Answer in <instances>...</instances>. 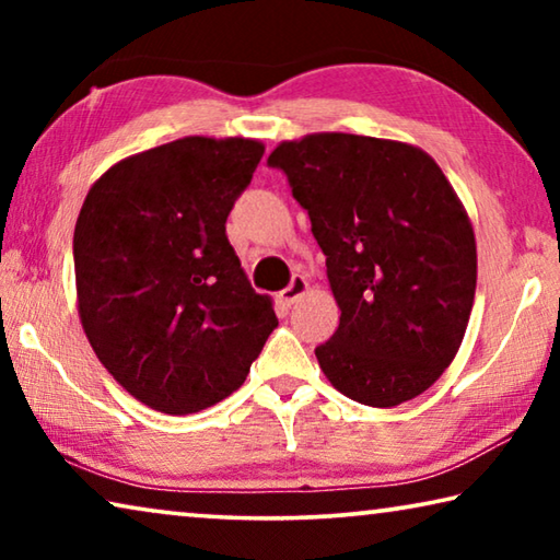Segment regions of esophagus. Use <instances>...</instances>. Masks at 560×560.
I'll return each mask as SVG.
<instances>
[{"instance_id": "1", "label": "esophagus", "mask_w": 560, "mask_h": 560, "mask_svg": "<svg viewBox=\"0 0 560 560\" xmlns=\"http://www.w3.org/2000/svg\"><path fill=\"white\" fill-rule=\"evenodd\" d=\"M308 293V281H306V277H293L291 279V283L287 289H283L279 296H281V301L287 303V306H291V303H296L301 296H306Z\"/></svg>"}]
</instances>
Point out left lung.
Returning a JSON list of instances; mask_svg holds the SVG:
<instances>
[{
  "label": "left lung",
  "instance_id": "left-lung-1",
  "mask_svg": "<svg viewBox=\"0 0 560 560\" xmlns=\"http://www.w3.org/2000/svg\"><path fill=\"white\" fill-rule=\"evenodd\" d=\"M269 165L326 254L340 308L316 348L328 383L371 407L422 395L457 355L477 289V242L450 179L417 145L350 132L283 140Z\"/></svg>",
  "mask_w": 560,
  "mask_h": 560
}]
</instances>
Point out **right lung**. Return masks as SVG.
I'll return each mask as SVG.
<instances>
[{"mask_svg": "<svg viewBox=\"0 0 560 560\" xmlns=\"http://www.w3.org/2000/svg\"><path fill=\"white\" fill-rule=\"evenodd\" d=\"M261 155L254 138L187 136L120 160L83 200L73 232L83 334L122 390L158 412L224 400L279 326L224 226Z\"/></svg>", "mask_w": 560, "mask_h": 560, "instance_id": "right-lung-1", "label": "right lung"}]
</instances>
